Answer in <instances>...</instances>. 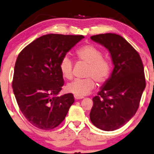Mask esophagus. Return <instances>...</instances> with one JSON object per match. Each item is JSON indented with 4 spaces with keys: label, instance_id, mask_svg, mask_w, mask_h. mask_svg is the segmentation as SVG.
I'll return each instance as SVG.
<instances>
[{
    "label": "esophagus",
    "instance_id": "esophagus-1",
    "mask_svg": "<svg viewBox=\"0 0 154 154\" xmlns=\"http://www.w3.org/2000/svg\"><path fill=\"white\" fill-rule=\"evenodd\" d=\"M74 98H75V99H82L83 98V96H78V95H74Z\"/></svg>",
    "mask_w": 154,
    "mask_h": 154
}]
</instances>
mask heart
I'll use <instances>...</instances> for the list:
<instances>
[{"instance_id":"heart-1","label":"heart","mask_w":154,"mask_h":154,"mask_svg":"<svg viewBox=\"0 0 154 154\" xmlns=\"http://www.w3.org/2000/svg\"><path fill=\"white\" fill-rule=\"evenodd\" d=\"M77 58L88 63L85 75L87 78L75 79L67 85L69 92L83 96L89 94L95 88V81L103 83L109 79L111 71V65L108 58L103 57V53L94 45L86 44L77 49ZM73 62L67 56L60 60L59 67L62 76L71 80L73 78Z\"/></svg>"}]
</instances>
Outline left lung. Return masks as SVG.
<instances>
[{"mask_svg":"<svg viewBox=\"0 0 154 154\" xmlns=\"http://www.w3.org/2000/svg\"><path fill=\"white\" fill-rule=\"evenodd\" d=\"M111 54L114 68L97 96L90 113L93 124L111 131L124 126L135 115L146 87L140 55L126 40L116 33L92 35Z\"/></svg>","mask_w":154,"mask_h":154,"instance_id":"1","label":"left lung"}]
</instances>
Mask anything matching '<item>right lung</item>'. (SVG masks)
<instances>
[{"label":"right lung","mask_w":154,"mask_h":154,"mask_svg":"<svg viewBox=\"0 0 154 154\" xmlns=\"http://www.w3.org/2000/svg\"><path fill=\"white\" fill-rule=\"evenodd\" d=\"M83 38L47 34L18 54L12 82L13 93L24 116L40 129L51 130L59 126L73 103V94L57 96L64 84L59 64L66 53Z\"/></svg>","instance_id":"obj_1"}]
</instances>
